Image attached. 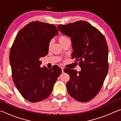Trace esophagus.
Here are the masks:
<instances>
[{"mask_svg":"<svg viewBox=\"0 0 121 121\" xmlns=\"http://www.w3.org/2000/svg\"><path fill=\"white\" fill-rule=\"evenodd\" d=\"M61 71H62V73H63V72H64V69H63V67H61Z\"/></svg>","mask_w":121,"mask_h":121,"instance_id":"esophagus-1","label":"esophagus"}]
</instances>
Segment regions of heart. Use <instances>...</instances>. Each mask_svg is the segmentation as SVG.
Returning a JSON list of instances; mask_svg holds the SVG:
<instances>
[{"mask_svg": "<svg viewBox=\"0 0 121 121\" xmlns=\"http://www.w3.org/2000/svg\"><path fill=\"white\" fill-rule=\"evenodd\" d=\"M68 40H69V38L65 36L61 35L60 37H59V38H58V41H59V43H60L61 45H63L67 41H68ZM50 45H51V43L50 44Z\"/></svg>", "mask_w": 121, "mask_h": 121, "instance_id": "b5f03b06", "label": "heart"}]
</instances>
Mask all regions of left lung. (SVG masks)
Returning a JSON list of instances; mask_svg holds the SVG:
<instances>
[{"instance_id":"obj_1","label":"left lung","mask_w":121,"mask_h":121,"mask_svg":"<svg viewBox=\"0 0 121 121\" xmlns=\"http://www.w3.org/2000/svg\"><path fill=\"white\" fill-rule=\"evenodd\" d=\"M70 37L73 59L79 62L81 71L66 69L70 76L66 86L69 95L77 101L87 102L99 93L108 70V48L106 39L97 28L84 21L57 26Z\"/></svg>"}]
</instances>
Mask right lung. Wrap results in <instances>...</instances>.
<instances>
[{
	"label": "right lung",
	"mask_w": 121,
	"mask_h": 121,
	"mask_svg": "<svg viewBox=\"0 0 121 121\" xmlns=\"http://www.w3.org/2000/svg\"><path fill=\"white\" fill-rule=\"evenodd\" d=\"M58 31L53 24L33 21L20 30L14 41L9 54L12 77L18 91L29 101L48 97L61 74L59 67L41 68L39 61L48 54L51 40Z\"/></svg>",
	"instance_id": "1"
}]
</instances>
